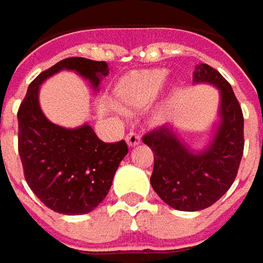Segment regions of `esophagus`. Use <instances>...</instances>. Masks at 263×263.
Masks as SVG:
<instances>
[{"label":"esophagus","instance_id":"esophagus-1","mask_svg":"<svg viewBox=\"0 0 263 263\" xmlns=\"http://www.w3.org/2000/svg\"><path fill=\"white\" fill-rule=\"evenodd\" d=\"M126 142H128L129 147H135V145H138L141 142V137L140 135H137V134H134V132H129V134L126 135Z\"/></svg>","mask_w":263,"mask_h":263}]
</instances>
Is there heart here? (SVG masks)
Returning <instances> with one entry per match:
<instances>
[{
    "label": "heart",
    "mask_w": 263,
    "mask_h": 263,
    "mask_svg": "<svg viewBox=\"0 0 263 263\" xmlns=\"http://www.w3.org/2000/svg\"><path fill=\"white\" fill-rule=\"evenodd\" d=\"M167 83V69L151 68L132 71L119 80L114 90V106L119 112L141 110L159 99ZM173 110V96H168L154 109L151 121L164 123Z\"/></svg>",
    "instance_id": "1"
}]
</instances>
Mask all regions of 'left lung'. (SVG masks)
Instances as JSON below:
<instances>
[{
    "label": "left lung",
    "mask_w": 263,
    "mask_h": 263,
    "mask_svg": "<svg viewBox=\"0 0 263 263\" xmlns=\"http://www.w3.org/2000/svg\"><path fill=\"white\" fill-rule=\"evenodd\" d=\"M194 84L218 88V121L201 149L180 138L177 128L164 125L144 135L154 154L151 186L156 194L179 211H199L211 206L233 185L243 156V114L231 86L206 64L195 67Z\"/></svg>",
    "instance_id": "left-lung-1"
}]
</instances>
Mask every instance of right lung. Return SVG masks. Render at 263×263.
I'll list each match as a JSON object with an SVG mask.
<instances>
[{
	"label": "right lung",
	"mask_w": 263,
	"mask_h": 263,
	"mask_svg": "<svg viewBox=\"0 0 263 263\" xmlns=\"http://www.w3.org/2000/svg\"><path fill=\"white\" fill-rule=\"evenodd\" d=\"M59 71H74L99 91L109 67L104 61L74 57L34 78L17 114L18 153L27 185L42 202L55 213L80 215L93 211L109 194L128 145L99 140L87 122L77 128L50 122L42 112L39 91Z\"/></svg>",
	"instance_id": "1"
}]
</instances>
